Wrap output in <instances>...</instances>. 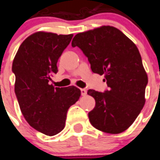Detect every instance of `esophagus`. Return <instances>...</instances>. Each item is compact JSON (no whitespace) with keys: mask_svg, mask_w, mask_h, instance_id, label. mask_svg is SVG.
<instances>
[{"mask_svg":"<svg viewBox=\"0 0 160 160\" xmlns=\"http://www.w3.org/2000/svg\"><path fill=\"white\" fill-rule=\"evenodd\" d=\"M81 94H82V96H86L87 95V90L85 89H81Z\"/></svg>","mask_w":160,"mask_h":160,"instance_id":"34e87169","label":"esophagus"}]
</instances>
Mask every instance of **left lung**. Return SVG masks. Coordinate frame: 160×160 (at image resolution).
Returning a JSON list of instances; mask_svg holds the SVG:
<instances>
[{
	"label": "left lung",
	"mask_w": 160,
	"mask_h": 160,
	"mask_svg": "<svg viewBox=\"0 0 160 160\" xmlns=\"http://www.w3.org/2000/svg\"><path fill=\"white\" fill-rule=\"evenodd\" d=\"M72 47L82 50L94 73L104 75L108 89H89L96 107L89 113L91 125L108 133H120L132 125L143 108L148 78L140 52L117 28L102 26L79 32Z\"/></svg>",
	"instance_id": "left-lung-1"
}]
</instances>
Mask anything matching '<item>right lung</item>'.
Wrapping results in <instances>:
<instances>
[{
    "mask_svg": "<svg viewBox=\"0 0 160 160\" xmlns=\"http://www.w3.org/2000/svg\"><path fill=\"white\" fill-rule=\"evenodd\" d=\"M73 34L37 32L20 45L13 61L14 91L24 118L32 128L53 136L64 129L69 108L81 96L70 86L54 88L48 82L58 72L57 63Z\"/></svg>",
    "mask_w": 160,
    "mask_h": 160,
    "instance_id": "obj_1",
    "label": "right lung"
}]
</instances>
